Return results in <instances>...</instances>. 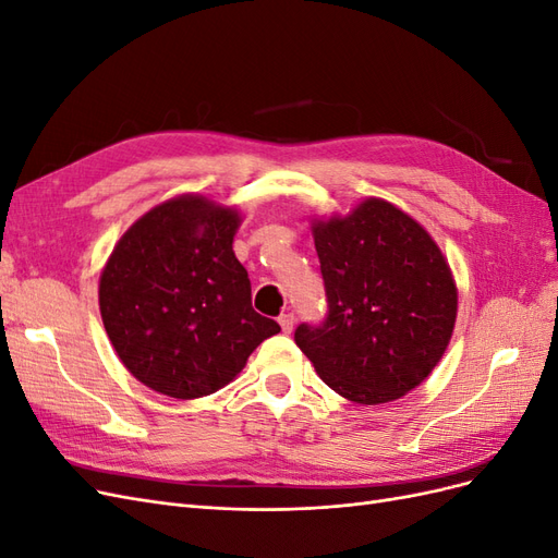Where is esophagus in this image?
<instances>
[{
    "mask_svg": "<svg viewBox=\"0 0 558 558\" xmlns=\"http://www.w3.org/2000/svg\"><path fill=\"white\" fill-rule=\"evenodd\" d=\"M279 326L283 332H291L293 326H295V316L293 314H281L279 316Z\"/></svg>",
    "mask_w": 558,
    "mask_h": 558,
    "instance_id": "34e87169",
    "label": "esophagus"
}]
</instances>
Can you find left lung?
I'll use <instances>...</instances> for the list:
<instances>
[{"instance_id":"obj_1","label":"left lung","mask_w":558,"mask_h":558,"mask_svg":"<svg viewBox=\"0 0 558 558\" xmlns=\"http://www.w3.org/2000/svg\"><path fill=\"white\" fill-rule=\"evenodd\" d=\"M328 316L298 326L295 344L335 393L393 402L440 363L459 289L440 246L410 214L365 197L349 214L312 221Z\"/></svg>"}]
</instances>
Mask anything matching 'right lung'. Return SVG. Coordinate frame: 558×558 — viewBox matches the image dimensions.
Segmentation results:
<instances>
[{
	"label": "right lung",
	"instance_id": "obj_1",
	"mask_svg": "<svg viewBox=\"0 0 558 558\" xmlns=\"http://www.w3.org/2000/svg\"><path fill=\"white\" fill-rule=\"evenodd\" d=\"M242 211L183 193L140 216L99 275V314L128 373L156 393L193 400L238 377L277 320L251 307L232 251Z\"/></svg>",
	"mask_w": 558,
	"mask_h": 558
}]
</instances>
